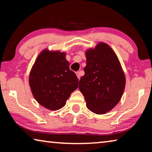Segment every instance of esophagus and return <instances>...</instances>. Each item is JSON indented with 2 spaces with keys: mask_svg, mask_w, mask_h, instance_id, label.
Returning a JSON list of instances; mask_svg holds the SVG:
<instances>
[{
  "mask_svg": "<svg viewBox=\"0 0 152 152\" xmlns=\"http://www.w3.org/2000/svg\"><path fill=\"white\" fill-rule=\"evenodd\" d=\"M76 74L77 77H78V78L80 80V72H76Z\"/></svg>",
  "mask_w": 152,
  "mask_h": 152,
  "instance_id": "obj_1",
  "label": "esophagus"
}]
</instances>
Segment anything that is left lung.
<instances>
[{"label": "left lung", "instance_id": "8db88e82", "mask_svg": "<svg viewBox=\"0 0 152 152\" xmlns=\"http://www.w3.org/2000/svg\"><path fill=\"white\" fill-rule=\"evenodd\" d=\"M84 75L79 90L87 108L96 114H104L116 106L122 96L125 77L119 60L109 45L99 43L86 52Z\"/></svg>", "mask_w": 152, "mask_h": 152}]
</instances>
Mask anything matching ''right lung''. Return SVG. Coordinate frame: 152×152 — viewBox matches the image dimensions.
Returning <instances> with one entry per match:
<instances>
[{"instance_id":"1","label":"right lung","mask_w":152,"mask_h":152,"mask_svg":"<svg viewBox=\"0 0 152 152\" xmlns=\"http://www.w3.org/2000/svg\"><path fill=\"white\" fill-rule=\"evenodd\" d=\"M66 53L43 50L38 56L29 76L33 96L50 110L62 108L72 92L78 88V79L70 70Z\"/></svg>"}]
</instances>
